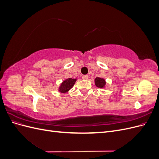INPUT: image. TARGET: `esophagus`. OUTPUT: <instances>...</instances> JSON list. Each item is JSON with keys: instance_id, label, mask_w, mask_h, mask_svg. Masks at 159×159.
<instances>
[{"instance_id": "esophagus-1", "label": "esophagus", "mask_w": 159, "mask_h": 159, "mask_svg": "<svg viewBox=\"0 0 159 159\" xmlns=\"http://www.w3.org/2000/svg\"><path fill=\"white\" fill-rule=\"evenodd\" d=\"M82 79L83 80H88V75H84L82 76Z\"/></svg>"}]
</instances>
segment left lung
Segmentation results:
<instances>
[{
  "label": "left lung",
  "mask_w": 159,
  "mask_h": 159,
  "mask_svg": "<svg viewBox=\"0 0 159 159\" xmlns=\"http://www.w3.org/2000/svg\"><path fill=\"white\" fill-rule=\"evenodd\" d=\"M105 84H106V83H105V81L103 78H96L95 79V84L98 88H104Z\"/></svg>",
  "instance_id": "left-lung-1"
}]
</instances>
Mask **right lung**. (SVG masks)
Masks as SVG:
<instances>
[{
  "mask_svg": "<svg viewBox=\"0 0 159 159\" xmlns=\"http://www.w3.org/2000/svg\"><path fill=\"white\" fill-rule=\"evenodd\" d=\"M76 81V79H72V78H68L64 81L62 84H61L60 87L59 88V91L61 93H66L72 88L74 85L75 84V82Z\"/></svg>",
  "mask_w": 159,
  "mask_h": 159,
  "instance_id": "add662e5",
  "label": "right lung"
}]
</instances>
